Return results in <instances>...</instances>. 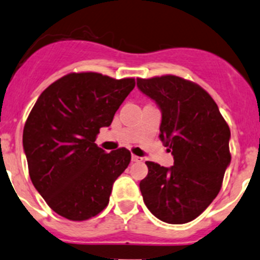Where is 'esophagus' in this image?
Wrapping results in <instances>:
<instances>
[{
	"label": "esophagus",
	"instance_id": "esophagus-1",
	"mask_svg": "<svg viewBox=\"0 0 260 260\" xmlns=\"http://www.w3.org/2000/svg\"><path fill=\"white\" fill-rule=\"evenodd\" d=\"M132 160H133V162H136V163H139V162H142V160H143V158L138 157V155L133 154V155H132Z\"/></svg>",
	"mask_w": 260,
	"mask_h": 260
}]
</instances>
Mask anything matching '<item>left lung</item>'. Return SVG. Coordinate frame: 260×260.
Masks as SVG:
<instances>
[{
  "label": "left lung",
  "mask_w": 260,
  "mask_h": 260,
  "mask_svg": "<svg viewBox=\"0 0 260 260\" xmlns=\"http://www.w3.org/2000/svg\"><path fill=\"white\" fill-rule=\"evenodd\" d=\"M138 88L162 111L159 138L172 151L171 168L146 162L139 183L147 208L162 222L196 219L218 196L231 163V129L210 94L174 75L137 78Z\"/></svg>",
  "instance_id": "1"
}]
</instances>
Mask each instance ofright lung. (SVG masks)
Instances as JSON below:
<instances>
[{"label":"right lung","mask_w":260,"mask_h":260,"mask_svg":"<svg viewBox=\"0 0 260 260\" xmlns=\"http://www.w3.org/2000/svg\"><path fill=\"white\" fill-rule=\"evenodd\" d=\"M135 86V78L68 73L50 84L29 112L23 128L29 177L66 219L82 222L102 212L114 180L129 165L128 149L106 153L94 141Z\"/></svg>","instance_id":"right-lung-1"}]
</instances>
